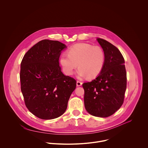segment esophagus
<instances>
[{"instance_id": "obj_1", "label": "esophagus", "mask_w": 148, "mask_h": 148, "mask_svg": "<svg viewBox=\"0 0 148 148\" xmlns=\"http://www.w3.org/2000/svg\"><path fill=\"white\" fill-rule=\"evenodd\" d=\"M82 84V82H80V81H77V82H76V85H77V86H78V87L81 86Z\"/></svg>"}]
</instances>
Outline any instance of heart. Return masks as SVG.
<instances>
[{
  "label": "heart",
  "instance_id": "b5f03b06",
  "mask_svg": "<svg viewBox=\"0 0 148 148\" xmlns=\"http://www.w3.org/2000/svg\"><path fill=\"white\" fill-rule=\"evenodd\" d=\"M105 61V55L101 47L87 43L73 45L69 50V54H62L60 58V62L65 74L72 75L78 66V76H87L90 79L97 77L101 73Z\"/></svg>",
  "mask_w": 148,
  "mask_h": 148
}]
</instances>
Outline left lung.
<instances>
[{
  "instance_id": "obj_1",
  "label": "left lung",
  "mask_w": 148,
  "mask_h": 148,
  "mask_svg": "<svg viewBox=\"0 0 148 148\" xmlns=\"http://www.w3.org/2000/svg\"><path fill=\"white\" fill-rule=\"evenodd\" d=\"M97 40L104 51L105 61L98 76L82 85L84 106L90 114L106 117L114 113L123 103L127 73L124 59L119 49L104 39Z\"/></svg>"
}]
</instances>
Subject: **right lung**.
Here are the masks:
<instances>
[{
  "mask_svg": "<svg viewBox=\"0 0 148 148\" xmlns=\"http://www.w3.org/2000/svg\"><path fill=\"white\" fill-rule=\"evenodd\" d=\"M65 45L42 40L31 47L21 63V90L28 109L36 117L50 120L65 112L76 86L73 78L64 75L59 58Z\"/></svg>",
  "mask_w": 148,
  "mask_h": 148,
  "instance_id": "obj_1",
  "label": "right lung"
}]
</instances>
